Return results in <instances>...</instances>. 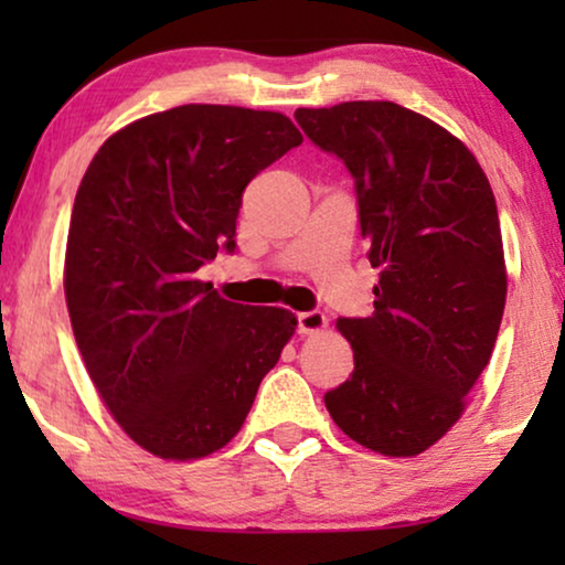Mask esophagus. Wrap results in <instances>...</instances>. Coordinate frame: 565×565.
Returning <instances> with one entry per match:
<instances>
[{
  "mask_svg": "<svg viewBox=\"0 0 565 565\" xmlns=\"http://www.w3.org/2000/svg\"><path fill=\"white\" fill-rule=\"evenodd\" d=\"M296 319H298V334H313V331H321L327 327V316L321 311H300Z\"/></svg>",
  "mask_w": 565,
  "mask_h": 565,
  "instance_id": "34e87169",
  "label": "esophagus"
}]
</instances>
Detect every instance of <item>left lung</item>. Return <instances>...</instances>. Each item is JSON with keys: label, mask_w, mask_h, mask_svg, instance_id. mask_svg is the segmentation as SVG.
<instances>
[{"label": "left lung", "mask_w": 565, "mask_h": 565, "mask_svg": "<svg viewBox=\"0 0 565 565\" xmlns=\"http://www.w3.org/2000/svg\"><path fill=\"white\" fill-rule=\"evenodd\" d=\"M354 180L360 234L381 269L367 319H339L354 370L323 396L370 450L408 458L460 419L489 365L507 300L497 200L458 138L396 103L296 110Z\"/></svg>", "instance_id": "1"}]
</instances>
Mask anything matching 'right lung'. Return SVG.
<instances>
[{
    "mask_svg": "<svg viewBox=\"0 0 565 565\" xmlns=\"http://www.w3.org/2000/svg\"><path fill=\"white\" fill-rule=\"evenodd\" d=\"M300 143L280 113L182 105L107 138L76 190V347L115 422L159 458L231 443L296 331L290 311L223 300L198 269L236 249L246 184Z\"/></svg>",
    "mask_w": 565,
    "mask_h": 565,
    "instance_id": "right-lung-1",
    "label": "right lung"
}]
</instances>
